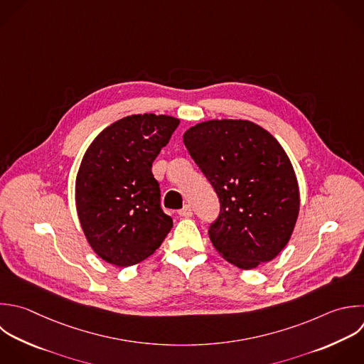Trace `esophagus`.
Here are the masks:
<instances>
[{"mask_svg":"<svg viewBox=\"0 0 364 364\" xmlns=\"http://www.w3.org/2000/svg\"><path fill=\"white\" fill-rule=\"evenodd\" d=\"M178 215L182 216V218H189V216H192V208H191L189 205H185V206L178 212Z\"/></svg>","mask_w":364,"mask_h":364,"instance_id":"esophagus-1","label":"esophagus"}]
</instances>
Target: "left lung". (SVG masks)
<instances>
[{
    "mask_svg": "<svg viewBox=\"0 0 364 364\" xmlns=\"http://www.w3.org/2000/svg\"><path fill=\"white\" fill-rule=\"evenodd\" d=\"M183 144L220 202L209 229L218 253L243 270L274 259L300 210L297 178L279 141L247 119H210L191 127Z\"/></svg>",
    "mask_w": 364,
    "mask_h": 364,
    "instance_id": "obj_1",
    "label": "left lung"
}]
</instances>
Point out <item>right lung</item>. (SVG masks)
I'll list each match as a JSON object with an SVG mask.
<instances>
[{
	"mask_svg": "<svg viewBox=\"0 0 364 364\" xmlns=\"http://www.w3.org/2000/svg\"><path fill=\"white\" fill-rule=\"evenodd\" d=\"M169 115L138 114L115 121L85 151L75 205L91 249L118 267L149 257L172 228L161 209L152 162L179 125Z\"/></svg>",
	"mask_w": 364,
	"mask_h": 364,
	"instance_id": "obj_1",
	"label": "right lung"
}]
</instances>
